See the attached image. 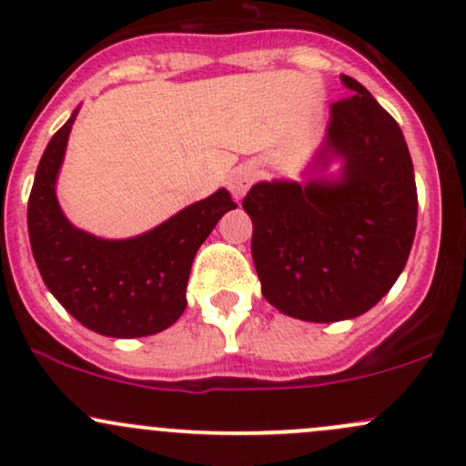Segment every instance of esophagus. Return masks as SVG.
<instances>
[{
  "instance_id": "34e87169",
  "label": "esophagus",
  "mask_w": 466,
  "mask_h": 466,
  "mask_svg": "<svg viewBox=\"0 0 466 466\" xmlns=\"http://www.w3.org/2000/svg\"><path fill=\"white\" fill-rule=\"evenodd\" d=\"M254 181V170L252 167H237L228 178V187L232 192L234 198H241L248 192L249 183Z\"/></svg>"
}]
</instances>
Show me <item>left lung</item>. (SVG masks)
Returning a JSON list of instances; mask_svg holds the SVG:
<instances>
[{"mask_svg":"<svg viewBox=\"0 0 466 466\" xmlns=\"http://www.w3.org/2000/svg\"><path fill=\"white\" fill-rule=\"evenodd\" d=\"M347 99L329 108L320 175L260 181L245 194L254 225L260 291L276 309L309 323L370 311L405 269L416 237L413 163L396 119L351 76ZM334 157L339 176H327Z\"/></svg>","mask_w":466,"mask_h":466,"instance_id":"obj_1","label":"left lung"}]
</instances>
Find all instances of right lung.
Masks as SVG:
<instances>
[{
    "mask_svg": "<svg viewBox=\"0 0 466 466\" xmlns=\"http://www.w3.org/2000/svg\"><path fill=\"white\" fill-rule=\"evenodd\" d=\"M53 135L28 198V237L46 288L81 325L110 339H141L175 325L197 249L225 212L237 208L221 187L132 238H99L61 212L57 177L76 119Z\"/></svg>",
    "mask_w": 466,
    "mask_h": 466,
    "instance_id": "add662e5",
    "label": "right lung"
}]
</instances>
